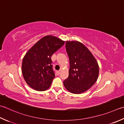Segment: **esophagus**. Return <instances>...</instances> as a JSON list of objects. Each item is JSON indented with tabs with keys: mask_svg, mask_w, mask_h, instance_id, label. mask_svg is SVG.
Instances as JSON below:
<instances>
[{
	"mask_svg": "<svg viewBox=\"0 0 124 124\" xmlns=\"http://www.w3.org/2000/svg\"><path fill=\"white\" fill-rule=\"evenodd\" d=\"M56 74H57V75H59L60 74V71H56Z\"/></svg>",
	"mask_w": 124,
	"mask_h": 124,
	"instance_id": "34e87169",
	"label": "esophagus"
}]
</instances>
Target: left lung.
<instances>
[{
	"instance_id": "left-lung-1",
	"label": "left lung",
	"mask_w": 124,
	"mask_h": 124,
	"mask_svg": "<svg viewBox=\"0 0 124 124\" xmlns=\"http://www.w3.org/2000/svg\"><path fill=\"white\" fill-rule=\"evenodd\" d=\"M69 58V76L63 81L70 93L79 94L89 89L96 83L99 66L95 58L86 46L77 41L65 42Z\"/></svg>"
}]
</instances>
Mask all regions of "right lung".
Segmentation results:
<instances>
[{
  "label": "right lung",
  "mask_w": 124,
  "mask_h": 124,
  "mask_svg": "<svg viewBox=\"0 0 124 124\" xmlns=\"http://www.w3.org/2000/svg\"><path fill=\"white\" fill-rule=\"evenodd\" d=\"M64 42L56 36L47 35L26 53L22 63V72L31 88L40 91L49 88L55 77L51 57Z\"/></svg>",
  "instance_id": "right-lung-1"
}]
</instances>
